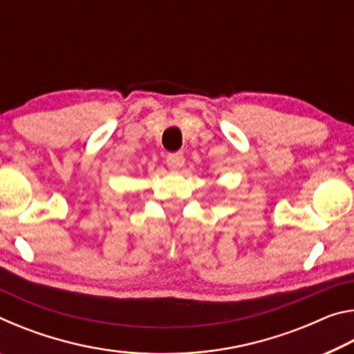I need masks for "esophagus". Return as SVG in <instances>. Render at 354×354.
Segmentation results:
<instances>
[{
  "label": "esophagus",
  "mask_w": 354,
  "mask_h": 354,
  "mask_svg": "<svg viewBox=\"0 0 354 354\" xmlns=\"http://www.w3.org/2000/svg\"><path fill=\"white\" fill-rule=\"evenodd\" d=\"M167 165L173 171H178L184 165V154L183 153H171L167 156Z\"/></svg>",
  "instance_id": "obj_1"
}]
</instances>
